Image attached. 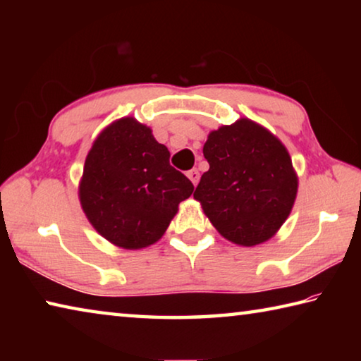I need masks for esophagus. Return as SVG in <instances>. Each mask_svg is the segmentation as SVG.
<instances>
[{"mask_svg":"<svg viewBox=\"0 0 361 361\" xmlns=\"http://www.w3.org/2000/svg\"><path fill=\"white\" fill-rule=\"evenodd\" d=\"M188 175V178L192 181V185L195 186L199 183V178H200V173H199V170L197 169H192V170H189V172L186 173Z\"/></svg>","mask_w":361,"mask_h":361,"instance_id":"obj_1","label":"esophagus"}]
</instances>
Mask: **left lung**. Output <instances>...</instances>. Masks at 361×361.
<instances>
[{
    "label": "left lung",
    "mask_w": 361,
    "mask_h": 361,
    "mask_svg": "<svg viewBox=\"0 0 361 361\" xmlns=\"http://www.w3.org/2000/svg\"><path fill=\"white\" fill-rule=\"evenodd\" d=\"M210 164L194 199L224 239L253 247L271 239L288 218L298 192L291 157L280 140L247 118L209 133Z\"/></svg>",
    "instance_id": "left-lung-1"
}]
</instances>
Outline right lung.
<instances>
[{"label":"right lung","mask_w":361,"mask_h":361,"mask_svg":"<svg viewBox=\"0 0 361 361\" xmlns=\"http://www.w3.org/2000/svg\"><path fill=\"white\" fill-rule=\"evenodd\" d=\"M170 152L149 127L114 121L85 157L79 200L100 235L126 250L156 243L194 186L169 162Z\"/></svg>","instance_id":"add662e5"}]
</instances>
